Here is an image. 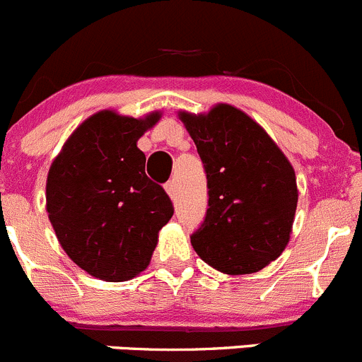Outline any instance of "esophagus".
<instances>
[{"mask_svg": "<svg viewBox=\"0 0 362 362\" xmlns=\"http://www.w3.org/2000/svg\"><path fill=\"white\" fill-rule=\"evenodd\" d=\"M164 189H166V192L170 194V198L175 199V194H177V182H175V178L168 180L166 184H164Z\"/></svg>", "mask_w": 362, "mask_h": 362, "instance_id": "34e87169", "label": "esophagus"}]
</instances>
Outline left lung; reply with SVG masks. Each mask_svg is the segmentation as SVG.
<instances>
[{"mask_svg": "<svg viewBox=\"0 0 362 362\" xmlns=\"http://www.w3.org/2000/svg\"><path fill=\"white\" fill-rule=\"evenodd\" d=\"M202 158L208 210L191 243L228 275L259 272L289 243L298 187L291 163L247 113L217 105L180 113Z\"/></svg>", "mask_w": 362, "mask_h": 362, "instance_id": "8db88e82", "label": "left lung"}]
</instances>
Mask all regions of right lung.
I'll return each instance as SVG.
<instances>
[{"label":"right lung","mask_w":362,"mask_h":362,"mask_svg":"<svg viewBox=\"0 0 362 362\" xmlns=\"http://www.w3.org/2000/svg\"><path fill=\"white\" fill-rule=\"evenodd\" d=\"M159 120L105 110L80 124L47 177V211L75 264L107 282L144 272L159 229L173 215L163 187L145 175L136 141Z\"/></svg>","instance_id":"add662e5"}]
</instances>
